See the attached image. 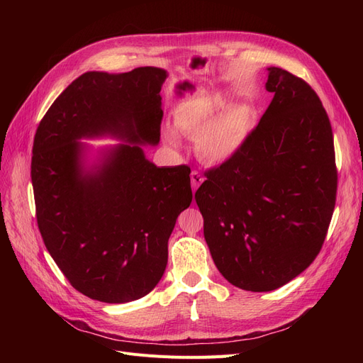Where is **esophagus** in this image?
Masks as SVG:
<instances>
[{"label":"esophagus","mask_w":363,"mask_h":363,"mask_svg":"<svg viewBox=\"0 0 363 363\" xmlns=\"http://www.w3.org/2000/svg\"><path fill=\"white\" fill-rule=\"evenodd\" d=\"M204 182V177L203 175L199 172V171H192L191 172V183H192V188H194V191L199 188V186L201 184Z\"/></svg>","instance_id":"1"}]
</instances>
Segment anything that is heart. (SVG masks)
Segmentation results:
<instances>
[{"label": "heart", "mask_w": 363, "mask_h": 363, "mask_svg": "<svg viewBox=\"0 0 363 363\" xmlns=\"http://www.w3.org/2000/svg\"><path fill=\"white\" fill-rule=\"evenodd\" d=\"M228 101L230 94L216 89L191 98L175 111V128L195 139L196 151L206 162L223 163L236 156L255 127V106L247 100ZM167 136L171 144L179 145L172 131Z\"/></svg>", "instance_id": "1"}]
</instances>
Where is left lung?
I'll return each mask as SVG.
<instances>
[{
    "label": "left lung",
    "instance_id": "1",
    "mask_svg": "<svg viewBox=\"0 0 363 363\" xmlns=\"http://www.w3.org/2000/svg\"><path fill=\"white\" fill-rule=\"evenodd\" d=\"M265 87L274 98L245 145L195 192L218 271L251 292L277 289L315 260L337 189L332 125L316 92L276 67Z\"/></svg>",
    "mask_w": 363,
    "mask_h": 363
}]
</instances>
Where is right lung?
Segmentation results:
<instances>
[{"label":"right lung","mask_w":363,"mask_h":363,"mask_svg":"<svg viewBox=\"0 0 363 363\" xmlns=\"http://www.w3.org/2000/svg\"><path fill=\"white\" fill-rule=\"evenodd\" d=\"M167 71L86 72L36 130L31 183L43 244L72 286L103 303L150 294L168 263V239L192 201L191 168L156 167L142 145L160 140ZM124 140L86 167L80 138Z\"/></svg>","instance_id":"obj_1"}]
</instances>
